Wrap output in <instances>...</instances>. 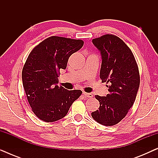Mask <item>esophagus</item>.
<instances>
[{
	"instance_id": "1",
	"label": "esophagus",
	"mask_w": 158,
	"mask_h": 158,
	"mask_svg": "<svg viewBox=\"0 0 158 158\" xmlns=\"http://www.w3.org/2000/svg\"><path fill=\"white\" fill-rule=\"evenodd\" d=\"M83 95L85 96V97H87V98H93V94H90V93H85V92H83Z\"/></svg>"
}]
</instances>
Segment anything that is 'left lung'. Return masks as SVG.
Masks as SVG:
<instances>
[{
    "mask_svg": "<svg viewBox=\"0 0 158 158\" xmlns=\"http://www.w3.org/2000/svg\"><path fill=\"white\" fill-rule=\"evenodd\" d=\"M101 52L102 63L100 77L109 83L106 96H95L98 110L91 113L93 118L104 126L118 124L128 113L139 89V68L130 48L114 34H105L93 40Z\"/></svg>",
    "mask_w": 158,
    "mask_h": 158,
    "instance_id": "8db88e82",
    "label": "left lung"
}]
</instances>
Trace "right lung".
<instances>
[{"mask_svg":"<svg viewBox=\"0 0 158 158\" xmlns=\"http://www.w3.org/2000/svg\"><path fill=\"white\" fill-rule=\"evenodd\" d=\"M83 44L81 40L52 36L29 53L22 70L23 86L32 111L40 119H61L81 96V90H68L57 84L60 69L66 68L69 57Z\"/></svg>","mask_w":158,"mask_h":158,"instance_id":"right-lung-1","label":"right lung"}]
</instances>
